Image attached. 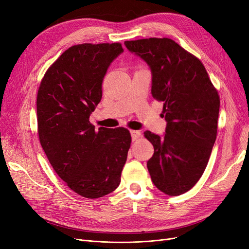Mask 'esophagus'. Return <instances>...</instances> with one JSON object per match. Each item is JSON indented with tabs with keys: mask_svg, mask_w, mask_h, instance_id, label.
<instances>
[{
	"mask_svg": "<svg viewBox=\"0 0 249 249\" xmlns=\"http://www.w3.org/2000/svg\"><path fill=\"white\" fill-rule=\"evenodd\" d=\"M131 136H132V140L133 141H135V140H137L140 136H141V133L139 132V131H136V130H131Z\"/></svg>",
	"mask_w": 249,
	"mask_h": 249,
	"instance_id": "esophagus-1",
	"label": "esophagus"
}]
</instances>
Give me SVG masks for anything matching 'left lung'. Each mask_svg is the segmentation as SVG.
<instances>
[{
    "mask_svg": "<svg viewBox=\"0 0 249 249\" xmlns=\"http://www.w3.org/2000/svg\"><path fill=\"white\" fill-rule=\"evenodd\" d=\"M152 72V97L163 103V137L144 132L154 153L152 182L168 196L190 191L205 172L217 137L220 97L201 60L171 38L125 41Z\"/></svg>",
    "mask_w": 249,
    "mask_h": 249,
    "instance_id": "left-lung-1",
    "label": "left lung"
}]
</instances>
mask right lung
<instances>
[{"instance_id":"add662e5","label":"right lung","mask_w":249,"mask_h":249,"mask_svg":"<svg viewBox=\"0 0 249 249\" xmlns=\"http://www.w3.org/2000/svg\"><path fill=\"white\" fill-rule=\"evenodd\" d=\"M121 43H83L65 50L42 77L37 93V132L57 176L88 199L115 191L131 145L124 127L98 131L89 122L102 84Z\"/></svg>"}]
</instances>
